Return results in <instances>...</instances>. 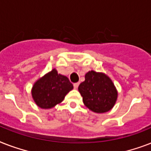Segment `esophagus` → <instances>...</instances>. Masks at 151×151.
Returning a JSON list of instances; mask_svg holds the SVG:
<instances>
[{
    "label": "esophagus",
    "instance_id": "1",
    "mask_svg": "<svg viewBox=\"0 0 151 151\" xmlns=\"http://www.w3.org/2000/svg\"><path fill=\"white\" fill-rule=\"evenodd\" d=\"M78 85H79V83H74V84H73V88H74L75 89H77L78 87Z\"/></svg>",
    "mask_w": 151,
    "mask_h": 151
}]
</instances>
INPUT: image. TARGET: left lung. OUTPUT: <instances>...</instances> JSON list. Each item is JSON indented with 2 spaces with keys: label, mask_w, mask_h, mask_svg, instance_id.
<instances>
[{
  "label": "left lung",
  "mask_w": 151,
  "mask_h": 151,
  "mask_svg": "<svg viewBox=\"0 0 151 151\" xmlns=\"http://www.w3.org/2000/svg\"><path fill=\"white\" fill-rule=\"evenodd\" d=\"M85 78L78 91L85 106L97 114L111 110L117 99V90L112 80L104 73L94 70L86 73Z\"/></svg>",
  "instance_id": "1"
}]
</instances>
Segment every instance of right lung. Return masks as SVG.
I'll use <instances>...</instances> for the list:
<instances>
[{
	"mask_svg": "<svg viewBox=\"0 0 151 151\" xmlns=\"http://www.w3.org/2000/svg\"><path fill=\"white\" fill-rule=\"evenodd\" d=\"M73 88L68 78L53 69L34 83L31 89L32 98L40 108L51 109L62 103Z\"/></svg>",
	"mask_w": 151,
	"mask_h": 151,
	"instance_id": "1",
	"label": "right lung"
}]
</instances>
